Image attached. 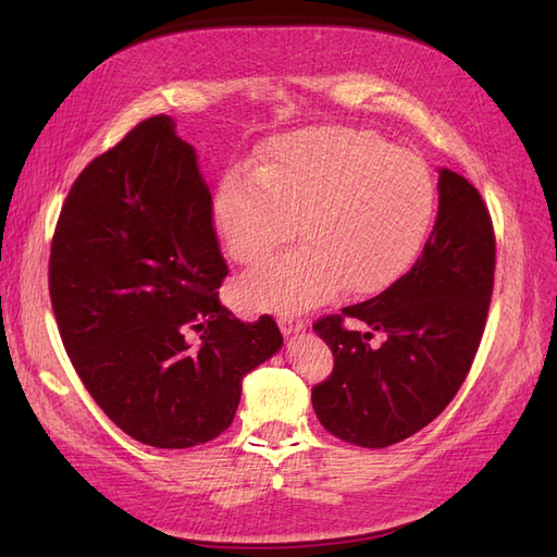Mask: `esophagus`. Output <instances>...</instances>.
Listing matches in <instances>:
<instances>
[{
	"mask_svg": "<svg viewBox=\"0 0 557 557\" xmlns=\"http://www.w3.org/2000/svg\"><path fill=\"white\" fill-rule=\"evenodd\" d=\"M278 327H281L283 334H293V332L305 330V320L297 318V315H281L278 318Z\"/></svg>",
	"mask_w": 557,
	"mask_h": 557,
	"instance_id": "1",
	"label": "esophagus"
}]
</instances>
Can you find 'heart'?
I'll list each match as a JSON object with an SVG mask.
<instances>
[{
    "label": "heart",
    "mask_w": 557,
    "mask_h": 557,
    "mask_svg": "<svg viewBox=\"0 0 557 557\" xmlns=\"http://www.w3.org/2000/svg\"><path fill=\"white\" fill-rule=\"evenodd\" d=\"M436 183L423 158L356 127H311L276 139L258 172L232 170L213 199L227 256L260 264L297 234L305 244L237 283L239 305L299 311L336 288L372 295L423 250Z\"/></svg>",
    "instance_id": "heart-1"
}]
</instances>
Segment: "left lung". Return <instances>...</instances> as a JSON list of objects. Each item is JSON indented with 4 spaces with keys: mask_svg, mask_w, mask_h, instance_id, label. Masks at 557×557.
Wrapping results in <instances>:
<instances>
[{
    "mask_svg": "<svg viewBox=\"0 0 557 557\" xmlns=\"http://www.w3.org/2000/svg\"><path fill=\"white\" fill-rule=\"evenodd\" d=\"M495 285V230L481 193L440 172V213L416 264L381 295L318 318L332 374L311 391L313 411L336 440L385 448L430 425L458 395L476 358ZM362 319L372 333L348 331Z\"/></svg>",
    "mask_w": 557,
    "mask_h": 557,
    "instance_id": "1",
    "label": "left lung"
}]
</instances>
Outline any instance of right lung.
<instances>
[{
    "mask_svg": "<svg viewBox=\"0 0 557 557\" xmlns=\"http://www.w3.org/2000/svg\"><path fill=\"white\" fill-rule=\"evenodd\" d=\"M225 276L209 185L170 115L146 117L74 181L50 246V305L78 379L132 440H215L244 376L281 348L272 315L242 323L221 305Z\"/></svg>",
    "mask_w": 557,
    "mask_h": 557,
    "instance_id": "add662e5",
    "label": "right lung"
}]
</instances>
